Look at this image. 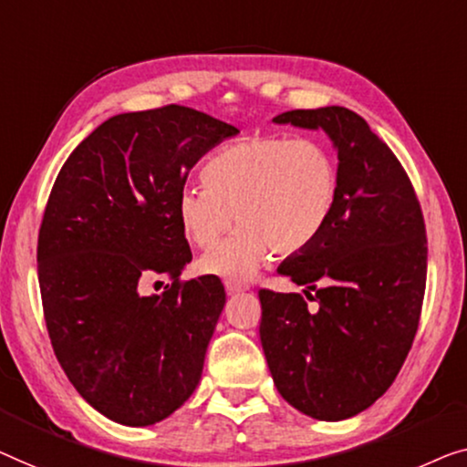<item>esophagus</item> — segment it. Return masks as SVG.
<instances>
[{
    "instance_id": "34e87169",
    "label": "esophagus",
    "mask_w": 467,
    "mask_h": 467,
    "mask_svg": "<svg viewBox=\"0 0 467 467\" xmlns=\"http://www.w3.org/2000/svg\"><path fill=\"white\" fill-rule=\"evenodd\" d=\"M224 285H226L228 294H239V292L249 290L247 284H243V281H234V279H226Z\"/></svg>"
}]
</instances>
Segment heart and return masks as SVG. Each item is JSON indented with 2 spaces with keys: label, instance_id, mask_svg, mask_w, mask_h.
I'll list each match as a JSON object with an SVG mask.
<instances>
[{
  "label": "heart",
  "instance_id": "heart-1",
  "mask_svg": "<svg viewBox=\"0 0 467 467\" xmlns=\"http://www.w3.org/2000/svg\"><path fill=\"white\" fill-rule=\"evenodd\" d=\"M201 175L207 188L177 194V220L202 249L236 220L239 231L201 260V271L228 279L249 277L271 252L294 255L311 247L340 194L337 154L311 137H249L215 152Z\"/></svg>",
  "mask_w": 467,
  "mask_h": 467
}]
</instances>
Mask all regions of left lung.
<instances>
[{"mask_svg": "<svg viewBox=\"0 0 467 467\" xmlns=\"http://www.w3.org/2000/svg\"><path fill=\"white\" fill-rule=\"evenodd\" d=\"M275 122L330 135L340 194L319 239L279 266L316 294L258 290L262 349L294 409L340 421L389 389L415 340L428 279L421 202L402 162L356 111L292 109Z\"/></svg>", "mask_w": 467, "mask_h": 467, "instance_id": "left-lung-1", "label": "left lung"}]
</instances>
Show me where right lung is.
Masks as SVG:
<instances>
[{
	"label": "right lung",
	"instance_id": "right-lung-1",
	"mask_svg": "<svg viewBox=\"0 0 467 467\" xmlns=\"http://www.w3.org/2000/svg\"><path fill=\"white\" fill-rule=\"evenodd\" d=\"M236 133L186 105L130 111L58 171L37 234L46 330L76 391L111 421L159 423L199 385L226 292L215 275L180 277L192 252L175 199L196 161ZM156 274L171 287L140 297Z\"/></svg>",
	"mask_w": 467,
	"mask_h": 467
}]
</instances>
